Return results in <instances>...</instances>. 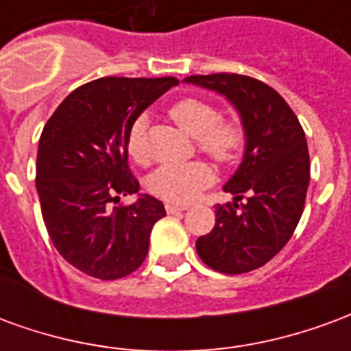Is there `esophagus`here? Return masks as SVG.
Listing matches in <instances>:
<instances>
[{"label":"esophagus","mask_w":351,"mask_h":351,"mask_svg":"<svg viewBox=\"0 0 351 351\" xmlns=\"http://www.w3.org/2000/svg\"><path fill=\"white\" fill-rule=\"evenodd\" d=\"M165 210H167L169 214H178V213H184V210H188V206L173 205V203H167V205H165Z\"/></svg>","instance_id":"obj_1"}]
</instances>
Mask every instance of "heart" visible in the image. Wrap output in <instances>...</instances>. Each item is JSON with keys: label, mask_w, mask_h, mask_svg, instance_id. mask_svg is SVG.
Masks as SVG:
<instances>
[{"label": "heart", "mask_w": 351, "mask_h": 351, "mask_svg": "<svg viewBox=\"0 0 351 351\" xmlns=\"http://www.w3.org/2000/svg\"><path fill=\"white\" fill-rule=\"evenodd\" d=\"M169 118L195 137L197 148L216 163H231L239 158L244 146V128L235 118H220L218 108L208 101L186 97L176 101L169 108ZM145 141V120L131 125L128 137V150L137 161L146 160L143 150ZM214 182V173L205 161H191L184 165H163L150 176V190L158 197L171 203H190L201 191Z\"/></svg>", "instance_id": "1"}]
</instances>
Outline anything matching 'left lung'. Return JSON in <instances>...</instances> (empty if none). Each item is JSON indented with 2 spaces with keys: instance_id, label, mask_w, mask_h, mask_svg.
Returning <instances> with one entry per match:
<instances>
[{
  "instance_id": "8db88e82",
  "label": "left lung",
  "mask_w": 351,
  "mask_h": 351,
  "mask_svg": "<svg viewBox=\"0 0 351 351\" xmlns=\"http://www.w3.org/2000/svg\"><path fill=\"white\" fill-rule=\"evenodd\" d=\"M186 82L226 95L241 114L246 148L223 186L233 203L216 205V226L199 237V258L223 274L263 267L293 235L310 182L306 137L276 90L237 73L191 75Z\"/></svg>"
}]
</instances>
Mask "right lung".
<instances>
[{"mask_svg":"<svg viewBox=\"0 0 351 351\" xmlns=\"http://www.w3.org/2000/svg\"><path fill=\"white\" fill-rule=\"evenodd\" d=\"M175 77H103L65 97L43 128L35 186L52 244L75 269L99 280L128 276L145 261L150 233L165 216L152 195L110 208L137 193L128 137L141 112Z\"/></svg>","mask_w":351,"mask_h":351,"instance_id":"add662e5","label":"right lung"}]
</instances>
